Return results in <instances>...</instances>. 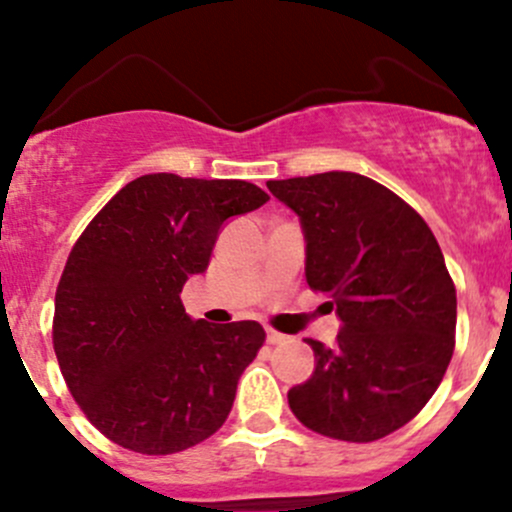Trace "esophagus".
I'll return each instance as SVG.
<instances>
[{"label":"esophagus","mask_w":512,"mask_h":512,"mask_svg":"<svg viewBox=\"0 0 512 512\" xmlns=\"http://www.w3.org/2000/svg\"><path fill=\"white\" fill-rule=\"evenodd\" d=\"M285 334H280V332H275V329H267V342L270 344H282L285 342Z\"/></svg>","instance_id":"esophagus-1"}]
</instances>
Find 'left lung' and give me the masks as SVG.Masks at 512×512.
I'll use <instances>...</instances> for the list:
<instances>
[{
	"label": "left lung",
	"instance_id": "left-lung-1",
	"mask_svg": "<svg viewBox=\"0 0 512 512\" xmlns=\"http://www.w3.org/2000/svg\"><path fill=\"white\" fill-rule=\"evenodd\" d=\"M307 240V285L332 297L342 332L307 339L314 374L289 389L292 414L322 436L369 443L406 426L456 347V287L426 220L359 173L270 180Z\"/></svg>",
	"mask_w": 512,
	"mask_h": 512
}]
</instances>
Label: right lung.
Masks as SVG:
<instances>
[{
  "label": "right lung",
  "mask_w": 512,
  "mask_h": 512,
  "mask_svg": "<svg viewBox=\"0 0 512 512\" xmlns=\"http://www.w3.org/2000/svg\"><path fill=\"white\" fill-rule=\"evenodd\" d=\"M267 200L247 180L141 175L71 247L56 287L54 352L79 409L113 443L168 456L225 423L265 329L190 319L180 292L205 272L225 220Z\"/></svg>",
  "instance_id": "obj_1"
}]
</instances>
